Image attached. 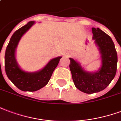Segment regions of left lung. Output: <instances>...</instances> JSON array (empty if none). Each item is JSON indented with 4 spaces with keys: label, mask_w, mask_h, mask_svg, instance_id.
Segmentation results:
<instances>
[{
    "label": "left lung",
    "mask_w": 121,
    "mask_h": 121,
    "mask_svg": "<svg viewBox=\"0 0 121 121\" xmlns=\"http://www.w3.org/2000/svg\"><path fill=\"white\" fill-rule=\"evenodd\" d=\"M93 39L101 57V67L96 72H88L72 58L69 69L77 88L86 93H97L107 87L114 79L117 71V54L112 39L99 28H91Z\"/></svg>",
    "instance_id": "8db88e82"
}]
</instances>
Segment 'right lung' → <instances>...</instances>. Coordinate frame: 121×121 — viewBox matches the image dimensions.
Returning <instances> with one entry per match:
<instances>
[{"mask_svg":"<svg viewBox=\"0 0 121 121\" xmlns=\"http://www.w3.org/2000/svg\"><path fill=\"white\" fill-rule=\"evenodd\" d=\"M34 24V21H30L16 31L11 36L5 53L6 75L15 86L24 91H35L46 86L62 57L53 59L42 69L36 72H26L19 67L15 58L16 48L21 37Z\"/></svg>","mask_w":121,"mask_h":121,"instance_id":"right-lung-1","label":"right lung"}]
</instances>
